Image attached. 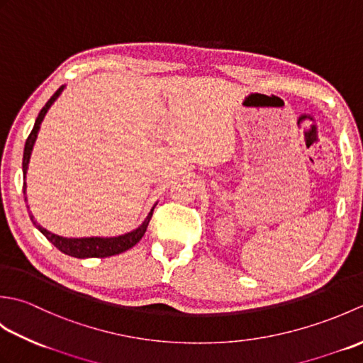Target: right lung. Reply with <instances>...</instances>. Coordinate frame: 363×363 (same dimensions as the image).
Listing matches in <instances>:
<instances>
[{
  "label": "right lung",
  "mask_w": 363,
  "mask_h": 363,
  "mask_svg": "<svg viewBox=\"0 0 363 363\" xmlns=\"http://www.w3.org/2000/svg\"><path fill=\"white\" fill-rule=\"evenodd\" d=\"M65 89V86L59 87V90L54 94L50 99L48 103L43 106V109L38 113V117L35 118L34 123V128L30 130L29 137L26 138V143H25V152H23V174L26 177V172H28V165H29V159H30V152H33L34 148V143H35V138L38 130H40V125L45 118L46 112L50 111V107L52 106V103L56 101V99L60 96ZM23 191H25L26 195V182L25 186H23ZM25 201H26V196H25ZM29 209V206H28ZM152 211L154 207L150 211V213L146 215L145 221L142 223L140 226L137 229L130 230V233H126L123 235H117V237H82V238H67L62 235H57V234H52L50 230H46L45 228H42L40 225H37V221L34 220L33 213L29 215L30 221L34 223V226L40 230V233L48 238V240L56 246L59 251H62L64 254H68V256L72 257H78V259H89V257H109V256H115V254H120V252H125L129 248H133L134 245H137L140 242V238L143 237V234L146 233V228H148V223L152 217Z\"/></svg>",
  "instance_id": "right-lung-1"
}]
</instances>
